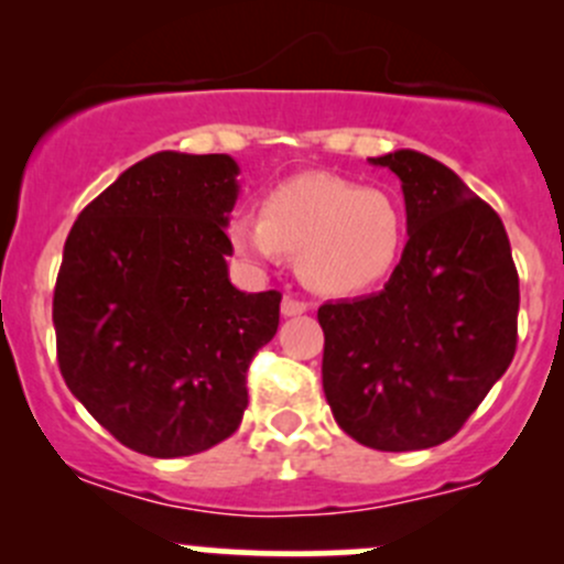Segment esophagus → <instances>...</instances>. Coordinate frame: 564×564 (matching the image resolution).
I'll list each match as a JSON object with an SVG mask.
<instances>
[{"instance_id":"34e87169","label":"esophagus","mask_w":564,"mask_h":564,"mask_svg":"<svg viewBox=\"0 0 564 564\" xmlns=\"http://www.w3.org/2000/svg\"><path fill=\"white\" fill-rule=\"evenodd\" d=\"M308 308H311V305L305 303V300L294 297V294H286V297H283V303H281V314L283 316H300V314H305Z\"/></svg>"}]
</instances>
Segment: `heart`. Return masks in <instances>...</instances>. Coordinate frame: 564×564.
Instances as JSON below:
<instances>
[{
	"label": "heart",
	"instance_id": "heart-1",
	"mask_svg": "<svg viewBox=\"0 0 564 564\" xmlns=\"http://www.w3.org/2000/svg\"><path fill=\"white\" fill-rule=\"evenodd\" d=\"M226 235L250 264L297 256L300 275L316 292L357 294L395 270L406 246V213L388 191L311 172L264 193L259 220L237 215Z\"/></svg>",
	"mask_w": 564,
	"mask_h": 564
}]
</instances>
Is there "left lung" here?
Here are the masks:
<instances>
[{"mask_svg": "<svg viewBox=\"0 0 564 564\" xmlns=\"http://www.w3.org/2000/svg\"><path fill=\"white\" fill-rule=\"evenodd\" d=\"M401 180L409 242L382 292L324 303L322 384L333 417L373 451L456 436L508 371L519 272L499 215L414 150L371 158Z\"/></svg>", "mask_w": 564, "mask_h": 564, "instance_id": "1", "label": "left lung"}]
</instances>
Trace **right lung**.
Here are the masks:
<instances>
[{"label":"right lung","instance_id":"right-lung-1","mask_svg":"<svg viewBox=\"0 0 564 564\" xmlns=\"http://www.w3.org/2000/svg\"><path fill=\"white\" fill-rule=\"evenodd\" d=\"M240 166L155 152L82 209L54 289L65 384L135 453L182 458L235 434L246 373L278 333L281 292L231 286Z\"/></svg>","mask_w":564,"mask_h":564}]
</instances>
